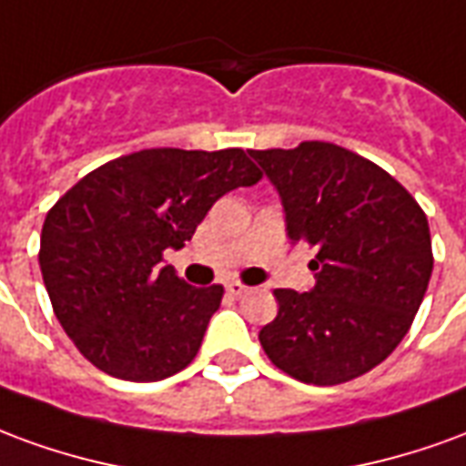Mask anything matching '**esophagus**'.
<instances>
[{"label": "esophagus", "mask_w": 466, "mask_h": 466, "mask_svg": "<svg viewBox=\"0 0 466 466\" xmlns=\"http://www.w3.org/2000/svg\"><path fill=\"white\" fill-rule=\"evenodd\" d=\"M224 289L232 294V297H242V294L247 292V287H244L242 282H227L224 284Z\"/></svg>", "instance_id": "esophagus-1"}]
</instances>
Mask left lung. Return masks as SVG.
Instances as JSON below:
<instances>
[{
    "instance_id": "1",
    "label": "left lung",
    "mask_w": 466,
    "mask_h": 466,
    "mask_svg": "<svg viewBox=\"0 0 466 466\" xmlns=\"http://www.w3.org/2000/svg\"><path fill=\"white\" fill-rule=\"evenodd\" d=\"M279 194L289 242L317 249L309 292L277 289L267 357L307 384L374 370L410 332L431 277L427 217L381 167L329 142L249 149Z\"/></svg>"
}]
</instances>
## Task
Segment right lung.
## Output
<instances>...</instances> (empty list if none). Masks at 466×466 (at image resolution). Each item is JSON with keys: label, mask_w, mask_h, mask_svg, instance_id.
Returning <instances> with one entry per match:
<instances>
[{"label": "right lung", "mask_w": 466, "mask_h": 466, "mask_svg": "<svg viewBox=\"0 0 466 466\" xmlns=\"http://www.w3.org/2000/svg\"><path fill=\"white\" fill-rule=\"evenodd\" d=\"M242 149H142L102 164L49 209L39 267L55 314L96 370L127 381L182 371L202 347L222 284L162 267L212 204L259 182Z\"/></svg>", "instance_id": "1"}]
</instances>
